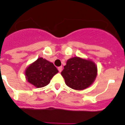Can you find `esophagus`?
Listing matches in <instances>:
<instances>
[{"label": "esophagus", "instance_id": "esophagus-1", "mask_svg": "<svg viewBox=\"0 0 125 125\" xmlns=\"http://www.w3.org/2000/svg\"><path fill=\"white\" fill-rule=\"evenodd\" d=\"M58 70H59V72H61L62 70V66H59V67H58Z\"/></svg>", "mask_w": 125, "mask_h": 125}]
</instances>
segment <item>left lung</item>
<instances>
[{
    "instance_id": "obj_1",
    "label": "left lung",
    "mask_w": 125,
    "mask_h": 125,
    "mask_svg": "<svg viewBox=\"0 0 125 125\" xmlns=\"http://www.w3.org/2000/svg\"><path fill=\"white\" fill-rule=\"evenodd\" d=\"M97 72V66L93 61L74 57L67 61L61 75L69 88L83 90L92 84L96 78Z\"/></svg>"
}]
</instances>
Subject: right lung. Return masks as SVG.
<instances>
[{"instance_id": "right-lung-1", "label": "right lung", "mask_w": 125, "mask_h": 125, "mask_svg": "<svg viewBox=\"0 0 125 125\" xmlns=\"http://www.w3.org/2000/svg\"><path fill=\"white\" fill-rule=\"evenodd\" d=\"M57 73L58 70L53 63L39 57L27 67L25 75L29 83L39 88L47 86Z\"/></svg>"}]
</instances>
